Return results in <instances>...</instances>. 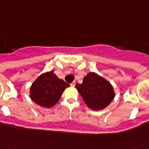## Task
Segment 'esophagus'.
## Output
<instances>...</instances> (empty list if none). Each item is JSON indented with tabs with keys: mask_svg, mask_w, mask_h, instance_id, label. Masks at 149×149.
<instances>
[{
	"mask_svg": "<svg viewBox=\"0 0 149 149\" xmlns=\"http://www.w3.org/2000/svg\"><path fill=\"white\" fill-rule=\"evenodd\" d=\"M75 85H76V82H75V81H73L72 83H71V84H70V85H71L72 87H74Z\"/></svg>",
	"mask_w": 149,
	"mask_h": 149,
	"instance_id": "esophagus-1",
	"label": "esophagus"
}]
</instances>
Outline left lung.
<instances>
[{
    "label": "left lung",
    "instance_id": "8db88e82",
    "mask_svg": "<svg viewBox=\"0 0 149 149\" xmlns=\"http://www.w3.org/2000/svg\"><path fill=\"white\" fill-rule=\"evenodd\" d=\"M76 88L81 95L86 106L93 111L103 110L108 107L115 96L110 82L96 72H90L83 78L81 84Z\"/></svg>",
    "mask_w": 149,
    "mask_h": 149
}]
</instances>
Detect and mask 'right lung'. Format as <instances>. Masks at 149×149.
<instances>
[{"mask_svg":"<svg viewBox=\"0 0 149 149\" xmlns=\"http://www.w3.org/2000/svg\"><path fill=\"white\" fill-rule=\"evenodd\" d=\"M70 85L60 79L54 71L46 72L37 77L30 88V97L40 107L51 108L59 102L64 89Z\"/></svg>","mask_w":149,"mask_h":149,"instance_id":"right-lung-1","label":"right lung"}]
</instances>
